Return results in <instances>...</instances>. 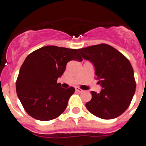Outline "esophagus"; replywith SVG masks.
<instances>
[{
  "label": "esophagus",
  "instance_id": "obj_1",
  "mask_svg": "<svg viewBox=\"0 0 146 146\" xmlns=\"http://www.w3.org/2000/svg\"><path fill=\"white\" fill-rule=\"evenodd\" d=\"M75 90H76V91H77V92H79V93H81V92H82V91H83L82 89H80V88H78V87H76Z\"/></svg>",
  "mask_w": 146,
  "mask_h": 146
}]
</instances>
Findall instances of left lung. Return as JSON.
Segmentation results:
<instances>
[{
  "label": "left lung",
  "instance_id": "1",
  "mask_svg": "<svg viewBox=\"0 0 146 146\" xmlns=\"http://www.w3.org/2000/svg\"><path fill=\"white\" fill-rule=\"evenodd\" d=\"M82 58L92 63L96 79L102 86L99 93L91 91L86 104L89 112L102 119H113L128 108L136 88L129 60L114 47L106 44L78 49Z\"/></svg>",
  "mask_w": 146,
  "mask_h": 146
}]
</instances>
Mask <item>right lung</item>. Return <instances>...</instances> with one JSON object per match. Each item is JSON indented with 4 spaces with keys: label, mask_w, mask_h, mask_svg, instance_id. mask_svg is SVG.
Instances as JSON below:
<instances>
[{
    "label": "right lung",
    "mask_w": 146,
    "mask_h": 146,
    "mask_svg": "<svg viewBox=\"0 0 146 146\" xmlns=\"http://www.w3.org/2000/svg\"><path fill=\"white\" fill-rule=\"evenodd\" d=\"M78 50L45 46L28 55L16 82L17 96L28 115L39 121L57 118L66 110L74 88L57 83L70 60L82 61Z\"/></svg>",
    "instance_id": "right-lung-1"
}]
</instances>
